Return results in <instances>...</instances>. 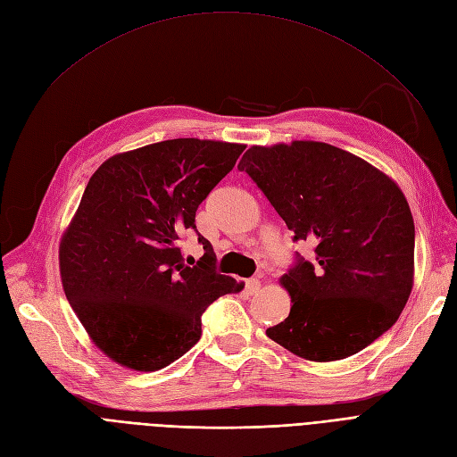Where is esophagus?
Masks as SVG:
<instances>
[{"label": "esophagus", "instance_id": "obj_1", "mask_svg": "<svg viewBox=\"0 0 457 457\" xmlns=\"http://www.w3.org/2000/svg\"><path fill=\"white\" fill-rule=\"evenodd\" d=\"M245 287H247V290L251 292V295H257V292L261 290V279L259 278H251V279H247Z\"/></svg>", "mask_w": 457, "mask_h": 457}]
</instances>
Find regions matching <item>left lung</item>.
<instances>
[{"mask_svg": "<svg viewBox=\"0 0 457 457\" xmlns=\"http://www.w3.org/2000/svg\"><path fill=\"white\" fill-rule=\"evenodd\" d=\"M315 257L281 278L290 313L266 336L305 360L334 361L366 349L409 300L414 221L405 195L363 159L336 145L295 140L253 145L238 165Z\"/></svg>", "mask_w": 457, "mask_h": 457, "instance_id": "obj_1", "label": "left lung"}]
</instances>
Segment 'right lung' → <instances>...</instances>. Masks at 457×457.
<instances>
[{"mask_svg":"<svg viewBox=\"0 0 457 457\" xmlns=\"http://www.w3.org/2000/svg\"><path fill=\"white\" fill-rule=\"evenodd\" d=\"M244 144L174 138L114 155L96 170L62 245L65 296L89 337L114 361L157 371L203 336V313L242 290L215 268L195 225L198 204L236 165ZM195 229V267L179 240Z\"/></svg>","mask_w":457,"mask_h":457,"instance_id":"obj_1","label":"right lung"}]
</instances>
